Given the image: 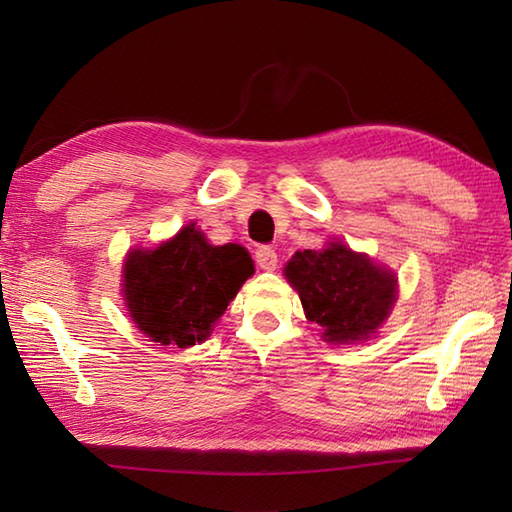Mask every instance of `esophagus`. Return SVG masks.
<instances>
[{
    "label": "esophagus",
    "instance_id": "1",
    "mask_svg": "<svg viewBox=\"0 0 512 512\" xmlns=\"http://www.w3.org/2000/svg\"><path fill=\"white\" fill-rule=\"evenodd\" d=\"M255 259H257L259 268H264V270H275L277 268V253L270 246H259L255 250Z\"/></svg>",
    "mask_w": 512,
    "mask_h": 512
}]
</instances>
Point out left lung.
Here are the masks:
<instances>
[{
  "label": "left lung",
  "mask_w": 512,
  "mask_h": 512,
  "mask_svg": "<svg viewBox=\"0 0 512 512\" xmlns=\"http://www.w3.org/2000/svg\"><path fill=\"white\" fill-rule=\"evenodd\" d=\"M288 284L299 292L306 317L323 328L334 345L367 341L396 303V275L354 253L341 242L323 250H297L284 268Z\"/></svg>",
  "instance_id": "8db88e82"
}]
</instances>
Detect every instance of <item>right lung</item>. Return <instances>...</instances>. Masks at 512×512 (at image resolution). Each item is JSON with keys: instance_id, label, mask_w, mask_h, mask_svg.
<instances>
[{"instance_id": "1", "label": "right lung", "mask_w": 512, "mask_h": 512, "mask_svg": "<svg viewBox=\"0 0 512 512\" xmlns=\"http://www.w3.org/2000/svg\"><path fill=\"white\" fill-rule=\"evenodd\" d=\"M253 273V259L244 246H213L191 222L154 250H129L123 297L129 317L151 341L191 347L209 339L217 319Z\"/></svg>"}]
</instances>
